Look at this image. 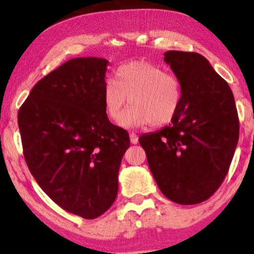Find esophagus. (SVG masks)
Returning <instances> with one entry per match:
<instances>
[{"label": "esophagus", "mask_w": 254, "mask_h": 254, "mask_svg": "<svg viewBox=\"0 0 254 254\" xmlns=\"http://www.w3.org/2000/svg\"><path fill=\"white\" fill-rule=\"evenodd\" d=\"M130 141L132 144H137L138 143V136H137L136 133L130 132Z\"/></svg>", "instance_id": "esophagus-1"}]
</instances>
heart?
I'll use <instances>...</instances> for the list:
<instances>
[{
  "mask_svg": "<svg viewBox=\"0 0 254 254\" xmlns=\"http://www.w3.org/2000/svg\"><path fill=\"white\" fill-rule=\"evenodd\" d=\"M182 98V84L176 75L144 61L122 65L116 72V81L107 80L104 88L107 116L113 122L122 118L124 127L168 124L176 117ZM129 102L133 106L124 116Z\"/></svg>",
  "mask_w": 254,
  "mask_h": 254,
  "instance_id": "b5f03b06",
  "label": "heart"
}]
</instances>
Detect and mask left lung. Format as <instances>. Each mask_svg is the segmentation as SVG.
<instances>
[{
    "label": "left lung",
    "mask_w": 254,
    "mask_h": 254,
    "mask_svg": "<svg viewBox=\"0 0 254 254\" xmlns=\"http://www.w3.org/2000/svg\"><path fill=\"white\" fill-rule=\"evenodd\" d=\"M164 60L182 84V104L170 125L138 141L162 193L191 205L210 198L228 173L238 111L228 83L202 55L167 51Z\"/></svg>",
    "instance_id": "obj_1"
}]
</instances>
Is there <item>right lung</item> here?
Returning a JSON list of instances; mask_svg holds the SVG:
<instances>
[{
	"instance_id": "obj_1",
	"label": "right lung",
	"mask_w": 254,
	"mask_h": 254,
	"mask_svg": "<svg viewBox=\"0 0 254 254\" xmlns=\"http://www.w3.org/2000/svg\"><path fill=\"white\" fill-rule=\"evenodd\" d=\"M109 61L72 58L38 82L17 115L24 156L43 191L65 211L92 220L109 210L130 145L104 104Z\"/></svg>"
}]
</instances>
